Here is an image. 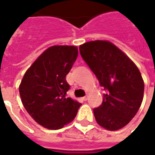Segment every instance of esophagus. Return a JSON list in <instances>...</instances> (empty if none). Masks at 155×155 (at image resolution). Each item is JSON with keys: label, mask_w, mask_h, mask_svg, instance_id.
Instances as JSON below:
<instances>
[{"label": "esophagus", "mask_w": 155, "mask_h": 155, "mask_svg": "<svg viewBox=\"0 0 155 155\" xmlns=\"http://www.w3.org/2000/svg\"><path fill=\"white\" fill-rule=\"evenodd\" d=\"M82 100H83V101H86L88 100V96H84V97L82 98Z\"/></svg>", "instance_id": "1"}]
</instances>
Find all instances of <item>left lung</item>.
<instances>
[{
	"label": "left lung",
	"mask_w": 155,
	"mask_h": 155,
	"mask_svg": "<svg viewBox=\"0 0 155 155\" xmlns=\"http://www.w3.org/2000/svg\"><path fill=\"white\" fill-rule=\"evenodd\" d=\"M80 52L106 91L101 105L93 110L95 120L106 130H120L130 123L143 101L144 84L139 69L110 41H89L80 45Z\"/></svg>",
	"instance_id": "left-lung-1"
}]
</instances>
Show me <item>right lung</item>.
Segmentation results:
<instances>
[{
	"label": "right lung",
	"instance_id": "obj_1",
	"mask_svg": "<svg viewBox=\"0 0 155 155\" xmlns=\"http://www.w3.org/2000/svg\"><path fill=\"white\" fill-rule=\"evenodd\" d=\"M78 56L72 45L49 47L31 64L19 86L22 104L35 122L49 130L71 123L81 103L66 97V75Z\"/></svg>",
	"mask_w": 155,
	"mask_h": 155
}]
</instances>
